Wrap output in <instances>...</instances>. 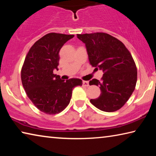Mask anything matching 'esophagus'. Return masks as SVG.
Listing matches in <instances>:
<instances>
[{
    "label": "esophagus",
    "mask_w": 156,
    "mask_h": 156,
    "mask_svg": "<svg viewBox=\"0 0 156 156\" xmlns=\"http://www.w3.org/2000/svg\"><path fill=\"white\" fill-rule=\"evenodd\" d=\"M83 85L84 87H89V82L88 81H83Z\"/></svg>",
    "instance_id": "esophagus-1"
}]
</instances>
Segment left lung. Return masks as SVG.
Returning a JSON list of instances; mask_svg holds the SVG:
<instances>
[{"instance_id":"left-lung-1","label":"left lung","mask_w":156,"mask_h":156,"mask_svg":"<svg viewBox=\"0 0 156 156\" xmlns=\"http://www.w3.org/2000/svg\"><path fill=\"white\" fill-rule=\"evenodd\" d=\"M77 38L85 44L90 64L104 72L100 81H89V85L99 86L101 91L91 103L106 112L120 109L133 94L137 82V68L130 52L108 34H77Z\"/></svg>"}]
</instances>
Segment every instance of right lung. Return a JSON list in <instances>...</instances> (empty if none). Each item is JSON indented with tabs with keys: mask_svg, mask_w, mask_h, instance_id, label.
I'll return each instance as SVG.
<instances>
[{
	"mask_svg": "<svg viewBox=\"0 0 156 156\" xmlns=\"http://www.w3.org/2000/svg\"><path fill=\"white\" fill-rule=\"evenodd\" d=\"M73 35L49 33L31 47L21 70V80L33 104L47 114H56L69 104L73 88L82 86L79 78L65 81L54 70L59 65V51Z\"/></svg>",
	"mask_w": 156,
	"mask_h": 156,
	"instance_id": "1",
	"label": "right lung"
}]
</instances>
